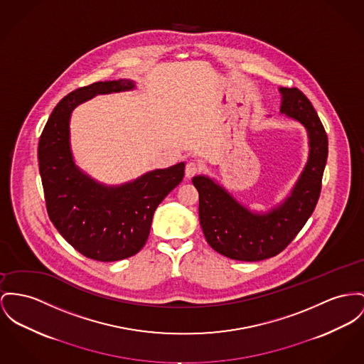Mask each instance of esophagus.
<instances>
[{
    "label": "esophagus",
    "mask_w": 364,
    "mask_h": 364,
    "mask_svg": "<svg viewBox=\"0 0 364 364\" xmlns=\"http://www.w3.org/2000/svg\"><path fill=\"white\" fill-rule=\"evenodd\" d=\"M197 172H198V166H197L194 161H189V163L186 164V168H185L186 178H192Z\"/></svg>",
    "instance_id": "34e87169"
}]
</instances>
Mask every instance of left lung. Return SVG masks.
Wrapping results in <instances>:
<instances>
[{
    "instance_id": "8db88e82",
    "label": "left lung",
    "mask_w": 364,
    "mask_h": 364,
    "mask_svg": "<svg viewBox=\"0 0 364 364\" xmlns=\"http://www.w3.org/2000/svg\"><path fill=\"white\" fill-rule=\"evenodd\" d=\"M280 113L301 122L309 138V156L291 193L267 213H254L214 179L197 175L198 217L207 242L219 254L245 262L267 259L282 252L304 228L315 210L328 139L311 100L298 88H279Z\"/></svg>"
}]
</instances>
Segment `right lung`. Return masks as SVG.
Listing matches in <instances>:
<instances>
[{"label": "right lung", "mask_w": 364, "mask_h": 364, "mask_svg": "<svg viewBox=\"0 0 364 364\" xmlns=\"http://www.w3.org/2000/svg\"><path fill=\"white\" fill-rule=\"evenodd\" d=\"M132 80L97 81L63 97L38 142V164L49 219L63 239L87 258L113 262L145 245L153 214L185 175V163L149 171L119 186H107L80 170L70 147L74 109L97 95L131 91Z\"/></svg>", "instance_id": "add662e5"}]
</instances>
